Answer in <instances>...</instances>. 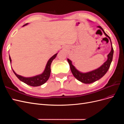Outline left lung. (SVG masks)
I'll list each match as a JSON object with an SVG mask.
<instances>
[{
	"instance_id": "left-lung-1",
	"label": "left lung",
	"mask_w": 124,
	"mask_h": 124,
	"mask_svg": "<svg viewBox=\"0 0 124 124\" xmlns=\"http://www.w3.org/2000/svg\"><path fill=\"white\" fill-rule=\"evenodd\" d=\"M97 27L102 30L104 35L110 39L111 46V50L108 54L107 55V60L103 64L98 67V68L94 69L92 71H88L86 72H82L78 70L74 65L72 64V62L70 60L69 58L67 59V61L69 64L70 68L71 71V72L73 74V76L76 78L78 80L82 82L85 84H91L95 81H98L103 77L105 74H106L108 69L110 68V65L112 61L113 56V48L112 47V44L111 42V40L107 33L104 32L103 29L100 26H97Z\"/></svg>"
}]
</instances>
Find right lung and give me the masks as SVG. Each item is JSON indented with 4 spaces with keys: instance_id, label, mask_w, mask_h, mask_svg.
<instances>
[{
    "instance_id": "obj_1",
    "label": "right lung",
    "mask_w": 124,
    "mask_h": 124,
    "mask_svg": "<svg viewBox=\"0 0 124 124\" xmlns=\"http://www.w3.org/2000/svg\"><path fill=\"white\" fill-rule=\"evenodd\" d=\"M28 24V23L26 24L23 26H25ZM58 53L54 54L53 56H52V57L48 59V61L46 63V67H45L44 71H43V72L41 74L36 75L35 76H33L31 77H23L22 76H20V75L16 74V73L15 72V71L13 70V69L12 68V70L15 75L17 77V78H18V79H19L20 81H21L22 82H24V83H25V84H27L29 86H33V87H36V86L42 85L46 83L50 78V73H51V63H52V62H53V60L56 58ZM9 59H10V63H11L12 60H11L10 55H9Z\"/></svg>"
}]
</instances>
